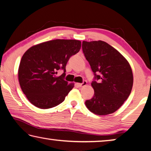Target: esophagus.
Here are the masks:
<instances>
[{
  "instance_id": "obj_1",
  "label": "esophagus",
  "mask_w": 151,
  "mask_h": 151,
  "mask_svg": "<svg viewBox=\"0 0 151 151\" xmlns=\"http://www.w3.org/2000/svg\"><path fill=\"white\" fill-rule=\"evenodd\" d=\"M86 84H87L86 81H84L83 82H82V83H77V84H76V85H77L78 87H83V86H85Z\"/></svg>"
}]
</instances>
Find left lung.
<instances>
[{
  "mask_svg": "<svg viewBox=\"0 0 151 151\" xmlns=\"http://www.w3.org/2000/svg\"><path fill=\"white\" fill-rule=\"evenodd\" d=\"M82 50L95 79L99 81L91 82L94 96L85 102L86 106L97 115L114 113L131 93L134 77L130 65L117 50L104 41H83Z\"/></svg>",
  "mask_w": 151,
  "mask_h": 151,
  "instance_id": "left-lung-1",
  "label": "left lung"
}]
</instances>
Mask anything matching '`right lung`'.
Here are the masks:
<instances>
[{
  "label": "right lung",
  "mask_w": 151,
  "mask_h": 151,
  "mask_svg": "<svg viewBox=\"0 0 151 151\" xmlns=\"http://www.w3.org/2000/svg\"><path fill=\"white\" fill-rule=\"evenodd\" d=\"M78 40L56 39L32 46L23 55L18 69L21 88L27 98L38 108H52L63 102L74 87L64 80L65 67L79 52ZM60 68L64 70L56 76Z\"/></svg>",
  "instance_id": "1"
}]
</instances>
